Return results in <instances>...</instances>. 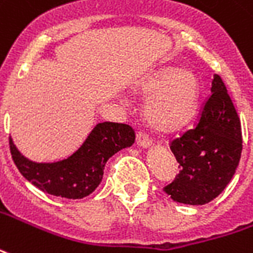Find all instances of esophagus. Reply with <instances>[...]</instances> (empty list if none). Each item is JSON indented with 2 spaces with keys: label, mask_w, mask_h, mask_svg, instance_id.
Returning <instances> with one entry per match:
<instances>
[{
  "label": "esophagus",
  "mask_w": 253,
  "mask_h": 253,
  "mask_svg": "<svg viewBox=\"0 0 253 253\" xmlns=\"http://www.w3.org/2000/svg\"><path fill=\"white\" fill-rule=\"evenodd\" d=\"M136 143H138V146L143 147V149H147V147H150L151 146L150 138L146 135L145 132L142 131H139L136 134Z\"/></svg>",
  "instance_id": "34e87169"
}]
</instances>
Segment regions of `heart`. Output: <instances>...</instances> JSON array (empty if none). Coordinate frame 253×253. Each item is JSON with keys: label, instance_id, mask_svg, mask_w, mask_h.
Segmentation results:
<instances>
[{"label": "heart", "instance_id": "b5f03b06", "mask_svg": "<svg viewBox=\"0 0 253 253\" xmlns=\"http://www.w3.org/2000/svg\"><path fill=\"white\" fill-rule=\"evenodd\" d=\"M149 96L145 118L149 126L161 132H173L184 127L197 103V78L190 69L161 68L146 78L136 89Z\"/></svg>", "mask_w": 253, "mask_h": 253}]
</instances>
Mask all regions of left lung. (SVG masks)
I'll return each instance as SVG.
<instances>
[{
	"instance_id": "8db88e82",
	"label": "left lung",
	"mask_w": 253,
	"mask_h": 253,
	"mask_svg": "<svg viewBox=\"0 0 253 253\" xmlns=\"http://www.w3.org/2000/svg\"><path fill=\"white\" fill-rule=\"evenodd\" d=\"M170 149L181 170L164 190L174 201L204 205L231 182L243 150L241 125L218 75L213 76L211 95L196 126L174 139Z\"/></svg>"
}]
</instances>
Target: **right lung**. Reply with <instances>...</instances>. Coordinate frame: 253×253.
<instances>
[{"instance_id":"1","label":"right lung","mask_w":253,"mask_h":253,"mask_svg":"<svg viewBox=\"0 0 253 253\" xmlns=\"http://www.w3.org/2000/svg\"><path fill=\"white\" fill-rule=\"evenodd\" d=\"M135 141V132L125 123L103 122L89 132L87 139L65 160L39 164L17 150L12 138L9 146L17 169L25 178L48 194L64 198H83L102 182L104 165L112 155Z\"/></svg>"}]
</instances>
